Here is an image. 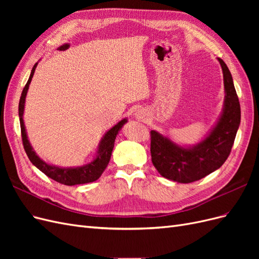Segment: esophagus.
Here are the masks:
<instances>
[{
	"mask_svg": "<svg viewBox=\"0 0 259 259\" xmlns=\"http://www.w3.org/2000/svg\"><path fill=\"white\" fill-rule=\"evenodd\" d=\"M135 116H136V119H138V120H145V112L143 111V110H137L136 112H135Z\"/></svg>",
	"mask_w": 259,
	"mask_h": 259,
	"instance_id": "obj_1",
	"label": "esophagus"
}]
</instances>
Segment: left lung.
I'll list each match as a JSON object with an SVG mask.
<instances>
[{
  "mask_svg": "<svg viewBox=\"0 0 259 259\" xmlns=\"http://www.w3.org/2000/svg\"><path fill=\"white\" fill-rule=\"evenodd\" d=\"M225 100L222 115L208 135L200 143L182 147L159 132L151 131V160L161 176L173 182L189 184L221 167L228 158L241 122L239 98L232 75L223 59Z\"/></svg>",
  "mask_w": 259,
  "mask_h": 259,
  "instance_id": "1",
  "label": "left lung"
}]
</instances>
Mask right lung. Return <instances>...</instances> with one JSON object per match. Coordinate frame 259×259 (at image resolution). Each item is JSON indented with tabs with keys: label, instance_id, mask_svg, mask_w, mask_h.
<instances>
[{
	"label": "right lung",
	"instance_id": "1",
	"mask_svg": "<svg viewBox=\"0 0 259 259\" xmlns=\"http://www.w3.org/2000/svg\"><path fill=\"white\" fill-rule=\"evenodd\" d=\"M36 66H37V62L33 66L32 70H31L29 80L22 90L21 97L19 100V107H18L22 144L29 160L35 167L40 169L46 176H49L50 178L54 179L55 182L62 185L74 186V185H81V184L95 182V180H97L101 176V174L104 173V170L106 169L109 161H110L111 153L114 147L115 137L117 135V133H119L120 130L122 128L123 125L127 122V119L121 120L119 123H116L112 128H110L106 133L99 143L96 158L89 164H85L83 166H77V167H60V166L51 165V164L44 162L40 156L35 153L32 146H31V144L29 143L25 123H23V110H25L26 96H27L31 80H32L33 77Z\"/></svg>",
	"mask_w": 259,
	"mask_h": 259
}]
</instances>
